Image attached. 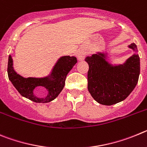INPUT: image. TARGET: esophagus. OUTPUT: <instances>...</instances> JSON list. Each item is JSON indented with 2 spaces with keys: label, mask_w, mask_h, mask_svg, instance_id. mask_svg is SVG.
<instances>
[{
  "label": "esophagus",
  "mask_w": 147,
  "mask_h": 147,
  "mask_svg": "<svg viewBox=\"0 0 147 147\" xmlns=\"http://www.w3.org/2000/svg\"><path fill=\"white\" fill-rule=\"evenodd\" d=\"M86 57V53L85 52H83V51H79L78 53V58L80 61L83 60V59H85Z\"/></svg>",
  "instance_id": "obj_1"
}]
</instances>
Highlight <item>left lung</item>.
Masks as SVG:
<instances>
[{
  "label": "left lung",
  "instance_id": "left-lung-1",
  "mask_svg": "<svg viewBox=\"0 0 147 147\" xmlns=\"http://www.w3.org/2000/svg\"><path fill=\"white\" fill-rule=\"evenodd\" d=\"M129 47L137 51L135 43H132ZM85 61L89 67L88 92L102 105H114L125 100L138 83L140 58L137 53L129 57L124 64L118 66L108 64L105 54L101 53L86 57Z\"/></svg>",
  "mask_w": 147,
  "mask_h": 147
}]
</instances>
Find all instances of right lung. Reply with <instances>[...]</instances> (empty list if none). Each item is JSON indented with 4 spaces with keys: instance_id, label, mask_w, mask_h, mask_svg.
Returning <instances> with one entry per match:
<instances>
[{
    "instance_id": "1",
    "label": "right lung",
    "mask_w": 147,
    "mask_h": 147,
    "mask_svg": "<svg viewBox=\"0 0 147 147\" xmlns=\"http://www.w3.org/2000/svg\"><path fill=\"white\" fill-rule=\"evenodd\" d=\"M76 63L77 59L74 56H63L55 64L50 76L43 78H25L14 70L12 59L11 55H9L7 68L8 76L16 89L22 96L35 102H49L56 98L64 88L67 74ZM37 86L44 87L49 91V94L46 98H39L33 94V89Z\"/></svg>"
}]
</instances>
